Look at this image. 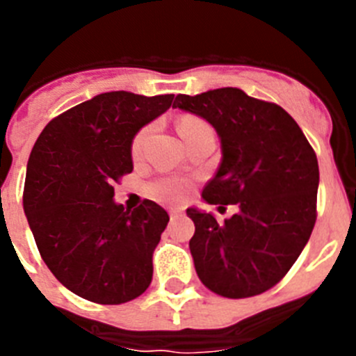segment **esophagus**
Wrapping results in <instances>:
<instances>
[{
    "label": "esophagus",
    "mask_w": 356,
    "mask_h": 356,
    "mask_svg": "<svg viewBox=\"0 0 356 356\" xmlns=\"http://www.w3.org/2000/svg\"><path fill=\"white\" fill-rule=\"evenodd\" d=\"M169 216H171V221H175V219H178L180 216H184V210L181 209H172L171 212H169Z\"/></svg>",
    "instance_id": "obj_1"
}]
</instances>
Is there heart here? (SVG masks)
Wrapping results in <instances>:
<instances>
[{
	"mask_svg": "<svg viewBox=\"0 0 356 356\" xmlns=\"http://www.w3.org/2000/svg\"><path fill=\"white\" fill-rule=\"evenodd\" d=\"M210 128L205 121H201L200 118H194V115H184L178 121V131H180L181 139H187L193 134L200 130H207ZM147 130L140 131L137 137H135L134 144H131V153L134 155H139L140 147H143L144 139H146ZM153 194L156 197L163 201H181L187 194V181L180 180V178H163V180H159L155 185H153Z\"/></svg>",
	"mask_w": 356,
	"mask_h": 356,
	"instance_id": "1",
	"label": "heart"
}]
</instances>
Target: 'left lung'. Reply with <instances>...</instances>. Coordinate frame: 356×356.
<instances>
[{
	"mask_svg": "<svg viewBox=\"0 0 356 356\" xmlns=\"http://www.w3.org/2000/svg\"><path fill=\"white\" fill-rule=\"evenodd\" d=\"M172 106L205 119L221 140V163L203 201L238 207L225 222L187 209L196 226L188 248L197 276L234 300L269 291L298 260L316 225L319 165L312 146L282 106L237 87L178 94Z\"/></svg>",
	"mask_w": 356,
	"mask_h": 356,
	"instance_id": "obj_1",
	"label": "left lung"
}]
</instances>
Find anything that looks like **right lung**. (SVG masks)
Instances as JSON below:
<instances>
[{"instance_id": "add662e5", "label": "right lung", "mask_w": 356, "mask_h": 356, "mask_svg": "<svg viewBox=\"0 0 356 356\" xmlns=\"http://www.w3.org/2000/svg\"><path fill=\"white\" fill-rule=\"evenodd\" d=\"M172 99L97 94L49 121L31 149L23 196L28 225L49 271L83 300L121 305L149 287L169 216L149 200L124 209L112 185L134 171L135 135Z\"/></svg>"}]
</instances>
